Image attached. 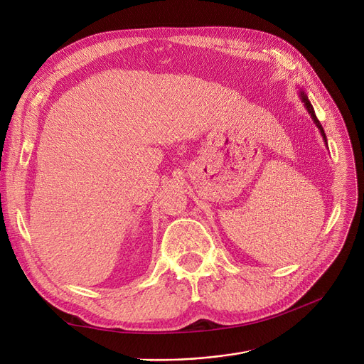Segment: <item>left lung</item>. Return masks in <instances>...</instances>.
Listing matches in <instances>:
<instances>
[{
  "mask_svg": "<svg viewBox=\"0 0 364 364\" xmlns=\"http://www.w3.org/2000/svg\"><path fill=\"white\" fill-rule=\"evenodd\" d=\"M301 97H302V102H304L305 107H307V110L310 112V114H311L313 121H314V122H316V125L318 127V129H320V132H321V136H323V140L326 141V144H328V140H326V134H324V129H323V127H321L320 121H318V119H317V117H316V112H314V109H313V106H311V103H310L309 97H307V95H305L304 92H301Z\"/></svg>",
  "mask_w": 364,
  "mask_h": 364,
  "instance_id": "8db88e82",
  "label": "left lung"
}]
</instances>
